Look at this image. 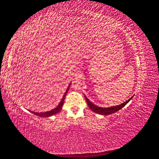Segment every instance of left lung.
I'll return each instance as SVG.
<instances>
[{
    "label": "left lung",
    "instance_id": "1",
    "mask_svg": "<svg viewBox=\"0 0 159 159\" xmlns=\"http://www.w3.org/2000/svg\"><path fill=\"white\" fill-rule=\"evenodd\" d=\"M86 103L89 105V107L90 108V109L92 111H93V112H95L98 114L99 115H111L112 113H114L116 111H119L120 109H121L122 107H124L125 105L130 102L131 99H132L133 96L131 97L130 99L127 100L126 102H125V103H122L119 105H116V106H113V107H98L97 105H94L93 103H92L89 99L86 98V96L84 95Z\"/></svg>",
    "mask_w": 159,
    "mask_h": 159
}]
</instances>
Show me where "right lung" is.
Listing matches in <instances>:
<instances>
[{
	"label": "right lung",
	"mask_w": 159,
	"mask_h": 159,
	"mask_svg": "<svg viewBox=\"0 0 159 159\" xmlns=\"http://www.w3.org/2000/svg\"><path fill=\"white\" fill-rule=\"evenodd\" d=\"M70 84H71V83H70L69 84V85L68 86L67 89L66 93H64V95H63V98H62V99H61V100L60 103H59V105H57V106L56 108L52 109L51 111H47V112L35 113V112H33V111H30V112L32 113H33V114H34L35 115H37V116H41V117H48V116H52V115H56V113H59V112H60V111L61 110L62 107H63V105L64 99H65V98H66V96L67 93V92H68V90H69V87H70Z\"/></svg>",
	"instance_id": "add662e5"
}]
</instances>
